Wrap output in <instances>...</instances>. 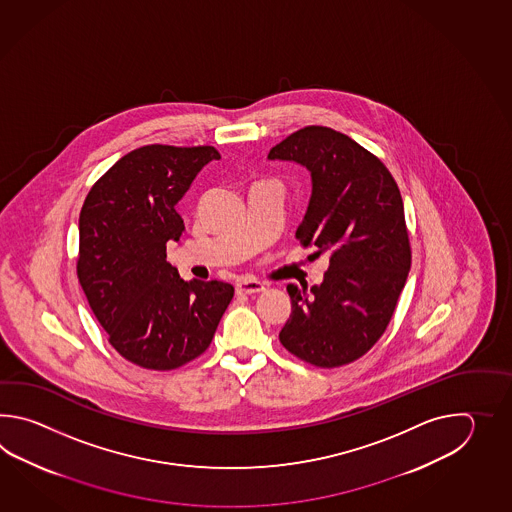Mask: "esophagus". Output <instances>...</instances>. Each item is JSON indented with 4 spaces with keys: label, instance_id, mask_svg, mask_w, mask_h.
<instances>
[{
    "label": "esophagus",
    "instance_id": "obj_1",
    "mask_svg": "<svg viewBox=\"0 0 512 512\" xmlns=\"http://www.w3.org/2000/svg\"><path fill=\"white\" fill-rule=\"evenodd\" d=\"M261 291H265V285L254 278H243L236 283V293L238 294H256Z\"/></svg>",
    "mask_w": 512,
    "mask_h": 512
}]
</instances>
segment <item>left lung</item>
<instances>
[{"label": "left lung", "instance_id": "obj_1", "mask_svg": "<svg viewBox=\"0 0 512 512\" xmlns=\"http://www.w3.org/2000/svg\"><path fill=\"white\" fill-rule=\"evenodd\" d=\"M267 157L311 172L296 240L329 258L320 285H287L293 311L280 342L318 368L344 366L382 337L412 265L399 186L379 157L326 126L294 131Z\"/></svg>", "mask_w": 512, "mask_h": 512}]
</instances>
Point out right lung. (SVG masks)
<instances>
[{
    "label": "right lung",
    "mask_w": 512,
    "mask_h": 512,
    "mask_svg": "<svg viewBox=\"0 0 512 512\" xmlns=\"http://www.w3.org/2000/svg\"><path fill=\"white\" fill-rule=\"evenodd\" d=\"M218 159L214 146H142L91 186L80 210L78 282L109 344L146 370L205 353L234 296L230 283L181 280L166 261V243L185 230L177 203Z\"/></svg>",
    "instance_id": "obj_1"
}]
</instances>
